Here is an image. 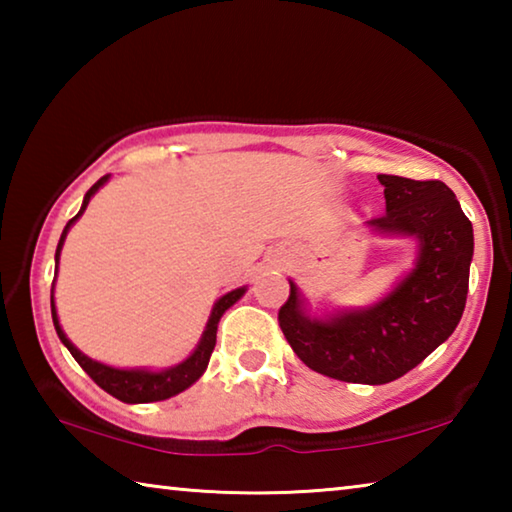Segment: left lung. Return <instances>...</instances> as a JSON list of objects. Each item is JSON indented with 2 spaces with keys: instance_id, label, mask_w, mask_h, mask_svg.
I'll return each instance as SVG.
<instances>
[{
  "instance_id": "left-lung-1",
  "label": "left lung",
  "mask_w": 512,
  "mask_h": 512,
  "mask_svg": "<svg viewBox=\"0 0 512 512\" xmlns=\"http://www.w3.org/2000/svg\"><path fill=\"white\" fill-rule=\"evenodd\" d=\"M377 180L384 185L386 212L370 219L368 228L418 241L411 273L372 307L327 318L309 316L305 298L289 280V300L277 314L305 366L372 386L400 379L452 336L465 309L474 255L472 223L445 183L386 173Z\"/></svg>"
}]
</instances>
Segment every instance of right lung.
<instances>
[{
	"instance_id": "add662e5",
	"label": "right lung",
	"mask_w": 512,
	"mask_h": 512,
	"mask_svg": "<svg viewBox=\"0 0 512 512\" xmlns=\"http://www.w3.org/2000/svg\"><path fill=\"white\" fill-rule=\"evenodd\" d=\"M110 173L108 176L99 178L97 183H94L88 194L83 198V205L79 214L74 216V219H69L63 235H60L58 241V248H56V273H58V259H60V250H63L65 244V237L69 228H72V223L79 219V216L85 212V207H88L90 198L99 192V187H103L108 183ZM246 287H239L235 291L225 293L223 298H219L214 302L212 307V314L210 320H207L205 325V332L201 336V341H198L196 350L189 354L185 361H180L178 366H171V368H164V370H144V368H133V370H121V368H112L106 366V363H99L90 357H85V354L76 348V345L67 339L63 327L58 323V314H56V305H54V291H51V318H54V327H56V334L58 339L63 341L65 348L72 352V357L76 359V363L88 372V375L94 379V384L101 386L103 391L110 393L112 397H117V400L126 402V404H144V402H160V400H169V397L183 393L185 388H189L194 384V381L201 379V375L207 368V363H210L212 357V350L216 345V327H219V320L225 314V309H230L235 302L244 296Z\"/></svg>"
}]
</instances>
